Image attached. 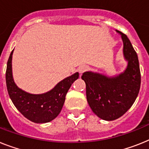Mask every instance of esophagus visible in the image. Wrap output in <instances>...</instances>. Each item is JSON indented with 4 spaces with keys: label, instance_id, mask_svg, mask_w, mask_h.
Instances as JSON below:
<instances>
[{
    "label": "esophagus",
    "instance_id": "1",
    "mask_svg": "<svg viewBox=\"0 0 149 149\" xmlns=\"http://www.w3.org/2000/svg\"><path fill=\"white\" fill-rule=\"evenodd\" d=\"M88 70V66H81L78 68V71L80 74H82L83 72H85L86 71H87Z\"/></svg>",
    "mask_w": 149,
    "mask_h": 149
}]
</instances>
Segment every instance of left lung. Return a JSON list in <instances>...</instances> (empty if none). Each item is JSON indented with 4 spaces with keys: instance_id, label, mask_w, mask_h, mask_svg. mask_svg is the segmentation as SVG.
Returning a JSON list of instances; mask_svg holds the SVG:
<instances>
[{
    "instance_id": "8db88e82",
    "label": "left lung",
    "mask_w": 149,
    "mask_h": 149,
    "mask_svg": "<svg viewBox=\"0 0 149 149\" xmlns=\"http://www.w3.org/2000/svg\"><path fill=\"white\" fill-rule=\"evenodd\" d=\"M123 56L128 61L124 72L113 77L98 72H85L82 79L86 86V98L91 109L101 119L114 120L123 116L136 101L141 84V73L137 54L123 32Z\"/></svg>"
}]
</instances>
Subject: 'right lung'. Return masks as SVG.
<instances>
[{
  "label": "right lung",
  "mask_w": 149,
  "mask_h": 149,
  "mask_svg": "<svg viewBox=\"0 0 149 149\" xmlns=\"http://www.w3.org/2000/svg\"><path fill=\"white\" fill-rule=\"evenodd\" d=\"M9 57L6 70V83L11 101L21 113L32 122L45 123L53 120L58 116L63 107L65 98L71 85L79 78L76 72L58 82L53 89L40 95L24 92L17 87L12 74V55Z\"/></svg>",
  "instance_id": "add662e5"
}]
</instances>
